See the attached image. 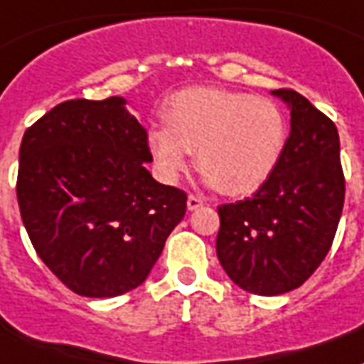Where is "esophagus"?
Here are the masks:
<instances>
[{
    "label": "esophagus",
    "mask_w": 364,
    "mask_h": 364,
    "mask_svg": "<svg viewBox=\"0 0 364 364\" xmlns=\"http://www.w3.org/2000/svg\"><path fill=\"white\" fill-rule=\"evenodd\" d=\"M203 200H200V198H198V196H195V195H189L187 196V208L189 210H196V208H200V206H203Z\"/></svg>",
    "instance_id": "esophagus-1"
}]
</instances>
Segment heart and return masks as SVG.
Returning <instances> with one entry per match:
<instances>
[{
	"mask_svg": "<svg viewBox=\"0 0 364 364\" xmlns=\"http://www.w3.org/2000/svg\"><path fill=\"white\" fill-rule=\"evenodd\" d=\"M287 144V119L270 98L195 86L166 107V125L150 129L148 150L156 171L173 183L189 166L223 195H250L278 168Z\"/></svg>",
	"mask_w": 364,
	"mask_h": 364,
	"instance_id": "obj_1",
	"label": "heart"
}]
</instances>
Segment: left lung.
Masks as SVG:
<instances>
[{
	"label": "left lung",
	"mask_w": 364,
	"mask_h": 364,
	"mask_svg": "<svg viewBox=\"0 0 364 364\" xmlns=\"http://www.w3.org/2000/svg\"><path fill=\"white\" fill-rule=\"evenodd\" d=\"M291 112L278 168L245 200L218 208L216 252L231 282L255 295L297 289L332 247L346 179L332 119L295 90H272Z\"/></svg>",
	"instance_id": "1"
}]
</instances>
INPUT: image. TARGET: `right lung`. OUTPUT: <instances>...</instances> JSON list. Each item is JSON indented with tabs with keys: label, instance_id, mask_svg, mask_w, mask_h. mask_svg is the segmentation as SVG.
<instances>
[{
	"label": "right lung",
	"instance_id": "1",
	"mask_svg": "<svg viewBox=\"0 0 364 364\" xmlns=\"http://www.w3.org/2000/svg\"><path fill=\"white\" fill-rule=\"evenodd\" d=\"M125 104L67 100L26 129L18 150L26 233L42 262L85 297L139 287L187 210V195L146 169V129Z\"/></svg>",
	"mask_w": 364,
	"mask_h": 364
}]
</instances>
